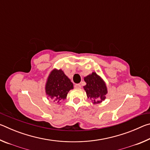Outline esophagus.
I'll use <instances>...</instances> for the list:
<instances>
[{
	"mask_svg": "<svg viewBox=\"0 0 150 150\" xmlns=\"http://www.w3.org/2000/svg\"><path fill=\"white\" fill-rule=\"evenodd\" d=\"M75 87L76 88H81V85L80 84H75Z\"/></svg>",
	"mask_w": 150,
	"mask_h": 150,
	"instance_id": "esophagus-1",
	"label": "esophagus"
}]
</instances>
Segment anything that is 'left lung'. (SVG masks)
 <instances>
[{"mask_svg":"<svg viewBox=\"0 0 150 150\" xmlns=\"http://www.w3.org/2000/svg\"><path fill=\"white\" fill-rule=\"evenodd\" d=\"M86 85L83 88L87 93L88 98L92 100L93 105L101 103L105 100L106 95L108 93L107 87L105 81L96 72L84 77Z\"/></svg>","mask_w":150,"mask_h":150,"instance_id":"1","label":"left lung"}]
</instances>
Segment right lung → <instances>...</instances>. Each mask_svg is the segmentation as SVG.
<instances>
[{"instance_id":"1","label":"right lung","mask_w":150,"mask_h":150,"mask_svg":"<svg viewBox=\"0 0 150 150\" xmlns=\"http://www.w3.org/2000/svg\"><path fill=\"white\" fill-rule=\"evenodd\" d=\"M73 88V83L61 69H53L48 75L45 85L47 99L51 98L58 104L66 99L69 91Z\"/></svg>"}]
</instances>
